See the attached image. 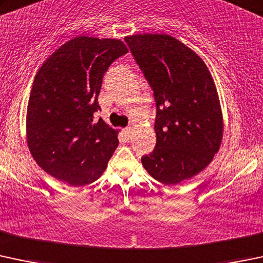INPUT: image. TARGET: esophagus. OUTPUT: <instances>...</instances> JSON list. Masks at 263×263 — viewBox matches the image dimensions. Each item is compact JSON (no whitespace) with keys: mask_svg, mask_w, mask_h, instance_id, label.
Wrapping results in <instances>:
<instances>
[{"mask_svg":"<svg viewBox=\"0 0 263 263\" xmlns=\"http://www.w3.org/2000/svg\"><path fill=\"white\" fill-rule=\"evenodd\" d=\"M132 131H134V127L132 126L126 127V128H124V135H126V136H131Z\"/></svg>","mask_w":263,"mask_h":263,"instance_id":"obj_1","label":"esophagus"}]
</instances>
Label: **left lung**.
Instances as JSON below:
<instances>
[{"instance_id": "left-lung-1", "label": "left lung", "mask_w": 263, "mask_h": 263, "mask_svg": "<svg viewBox=\"0 0 263 263\" xmlns=\"http://www.w3.org/2000/svg\"><path fill=\"white\" fill-rule=\"evenodd\" d=\"M156 102V146L141 157L162 184H178L208 166L219 150L222 110L208 68L192 49L168 35L124 37Z\"/></svg>"}]
</instances>
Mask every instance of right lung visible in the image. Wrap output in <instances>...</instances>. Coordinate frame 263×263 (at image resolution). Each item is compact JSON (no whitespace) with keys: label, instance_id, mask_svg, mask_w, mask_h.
<instances>
[{"label":"right lung","instance_id":"add662e5","mask_svg":"<svg viewBox=\"0 0 263 263\" xmlns=\"http://www.w3.org/2000/svg\"><path fill=\"white\" fill-rule=\"evenodd\" d=\"M126 45L79 36L60 46L39 69L27 104L30 153L37 165L71 186L96 181L118 146L117 132L95 112L103 76Z\"/></svg>","mask_w":263,"mask_h":263}]
</instances>
